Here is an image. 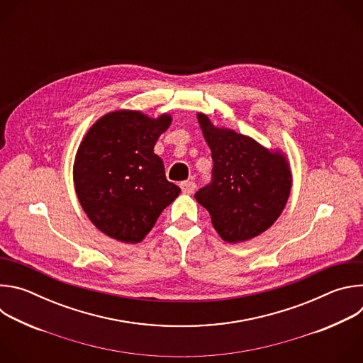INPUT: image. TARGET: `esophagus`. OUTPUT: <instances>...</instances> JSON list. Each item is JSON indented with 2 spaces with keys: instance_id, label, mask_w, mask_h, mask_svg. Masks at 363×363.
<instances>
[{
  "instance_id": "34e87169",
  "label": "esophagus",
  "mask_w": 363,
  "mask_h": 363,
  "mask_svg": "<svg viewBox=\"0 0 363 363\" xmlns=\"http://www.w3.org/2000/svg\"><path fill=\"white\" fill-rule=\"evenodd\" d=\"M195 188H196V185H195L194 181H184V182H181V189H182L184 194L191 195V194H194Z\"/></svg>"
}]
</instances>
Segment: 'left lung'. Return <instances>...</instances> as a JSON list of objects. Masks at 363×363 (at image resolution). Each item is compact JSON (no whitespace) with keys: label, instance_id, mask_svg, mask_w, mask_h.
Here are the masks:
<instances>
[{"label":"left lung","instance_id":"1","mask_svg":"<svg viewBox=\"0 0 363 363\" xmlns=\"http://www.w3.org/2000/svg\"><path fill=\"white\" fill-rule=\"evenodd\" d=\"M196 119L214 161L213 182L195 194L196 202L210 213L224 241L235 244L260 235L280 217L290 195L286 153L218 128L203 113Z\"/></svg>","mask_w":363,"mask_h":363}]
</instances>
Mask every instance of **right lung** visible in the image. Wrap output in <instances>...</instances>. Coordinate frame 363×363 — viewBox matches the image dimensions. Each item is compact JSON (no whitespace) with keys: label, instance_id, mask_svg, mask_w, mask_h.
<instances>
[{"label":"right lung","instance_id":"add662e5","mask_svg":"<svg viewBox=\"0 0 363 363\" xmlns=\"http://www.w3.org/2000/svg\"><path fill=\"white\" fill-rule=\"evenodd\" d=\"M172 116L115 111L97 119L79 145L73 181L83 211L103 234L140 242L181 188L165 177L153 152Z\"/></svg>","mask_w":363,"mask_h":363}]
</instances>
